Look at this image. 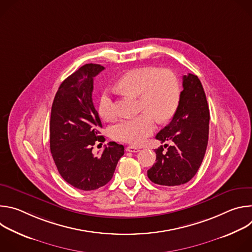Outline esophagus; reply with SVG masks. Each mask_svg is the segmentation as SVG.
<instances>
[{
  "mask_svg": "<svg viewBox=\"0 0 252 252\" xmlns=\"http://www.w3.org/2000/svg\"><path fill=\"white\" fill-rule=\"evenodd\" d=\"M126 151L129 152V153H137V152L140 151V149H139V148H136V147H133V146H128V147L126 148Z\"/></svg>",
  "mask_w": 252,
  "mask_h": 252,
  "instance_id": "34e87169",
  "label": "esophagus"
}]
</instances>
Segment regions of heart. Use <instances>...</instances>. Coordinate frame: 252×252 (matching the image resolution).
I'll return each mask as SVG.
<instances>
[{"label": "heart", "mask_w": 252, "mask_h": 252, "mask_svg": "<svg viewBox=\"0 0 252 252\" xmlns=\"http://www.w3.org/2000/svg\"><path fill=\"white\" fill-rule=\"evenodd\" d=\"M118 86L126 94L138 97V110L145 114L114 125L111 135L116 140L134 146L145 142L155 131L154 119L159 123L170 120L181 99L177 78L168 69L152 66L134 68L122 77ZM97 112L106 122L115 119V103L107 94L101 95Z\"/></svg>", "instance_id": "1"}]
</instances>
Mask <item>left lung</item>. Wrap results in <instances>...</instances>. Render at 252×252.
<instances>
[{"label":"left lung","instance_id":"obj_1","mask_svg":"<svg viewBox=\"0 0 252 252\" xmlns=\"http://www.w3.org/2000/svg\"><path fill=\"white\" fill-rule=\"evenodd\" d=\"M184 91L171 122L156 136L161 142L172 141L164 152L156 150L157 159L148 170L151 181L159 186L187 184L197 172L207 147L209 109L199 79L192 74L183 77Z\"/></svg>","mask_w":252,"mask_h":252}]
</instances>
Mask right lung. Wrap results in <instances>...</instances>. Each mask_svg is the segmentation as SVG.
<instances>
[{
	"label": "right lung",
	"instance_id": "obj_1",
	"mask_svg": "<svg viewBox=\"0 0 252 252\" xmlns=\"http://www.w3.org/2000/svg\"><path fill=\"white\" fill-rule=\"evenodd\" d=\"M104 67L87 63L60 86L52 105L50 149L58 171L64 181L82 190H94L109 183L125 154L123 145L110 141L102 154H93L101 122L94 100V78ZM99 143V145H100Z\"/></svg>",
	"mask_w": 252,
	"mask_h": 252
}]
</instances>
